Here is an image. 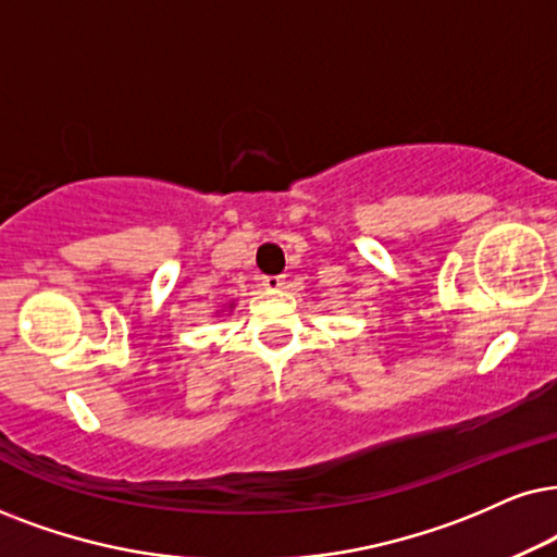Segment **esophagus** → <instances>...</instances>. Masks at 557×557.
Here are the masks:
<instances>
[{
	"instance_id": "1",
	"label": "esophagus",
	"mask_w": 557,
	"mask_h": 557,
	"mask_svg": "<svg viewBox=\"0 0 557 557\" xmlns=\"http://www.w3.org/2000/svg\"><path fill=\"white\" fill-rule=\"evenodd\" d=\"M262 285L267 290H280L285 285V277L283 274H267V277H262Z\"/></svg>"
}]
</instances>
